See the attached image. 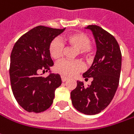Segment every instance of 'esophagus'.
Masks as SVG:
<instances>
[{"mask_svg":"<svg viewBox=\"0 0 134 134\" xmlns=\"http://www.w3.org/2000/svg\"><path fill=\"white\" fill-rule=\"evenodd\" d=\"M67 80H68V78L66 76H61V81L62 82H66Z\"/></svg>","mask_w":134,"mask_h":134,"instance_id":"obj_1","label":"esophagus"}]
</instances>
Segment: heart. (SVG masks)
Here are the masks:
<instances>
[{"mask_svg":"<svg viewBox=\"0 0 134 134\" xmlns=\"http://www.w3.org/2000/svg\"><path fill=\"white\" fill-rule=\"evenodd\" d=\"M64 43L68 46L77 49L76 55H79L85 60L89 61L91 58L90 49L92 46L91 39L84 33L71 34L64 38ZM64 45L58 39H54L49 46V53L55 61H59L64 55ZM55 71L62 76H73L83 70L84 66L79 60L62 61L55 65Z\"/></svg>","mask_w":134,"mask_h":134,"instance_id":"obj_1","label":"heart"}]
</instances>
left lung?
I'll return each mask as SVG.
<instances>
[{
    "label": "left lung",
    "mask_w": 134,
    "mask_h": 134,
    "mask_svg": "<svg viewBox=\"0 0 134 134\" xmlns=\"http://www.w3.org/2000/svg\"><path fill=\"white\" fill-rule=\"evenodd\" d=\"M97 45L96 55L91 67L83 73L85 79L92 77L91 84L85 88L77 81L71 91L73 107L86 115L100 113L112 101L119 83L121 52L117 40L112 34L97 25H88Z\"/></svg>",
    "instance_id": "left-lung-1"
}]
</instances>
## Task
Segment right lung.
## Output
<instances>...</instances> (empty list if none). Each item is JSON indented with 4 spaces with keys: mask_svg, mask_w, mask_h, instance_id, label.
Instances as JSON below:
<instances>
[{
    "mask_svg": "<svg viewBox=\"0 0 134 134\" xmlns=\"http://www.w3.org/2000/svg\"><path fill=\"white\" fill-rule=\"evenodd\" d=\"M64 30L35 27L22 35L13 48L9 66L11 88L16 101L27 112H43L53 103L55 91L61 85V76L50 73L43 77L39 73L47 72L53 66L49 46Z\"/></svg>",
    "mask_w": 134,
    "mask_h": 134,
    "instance_id": "right-lung-1",
    "label": "right lung"
}]
</instances>
